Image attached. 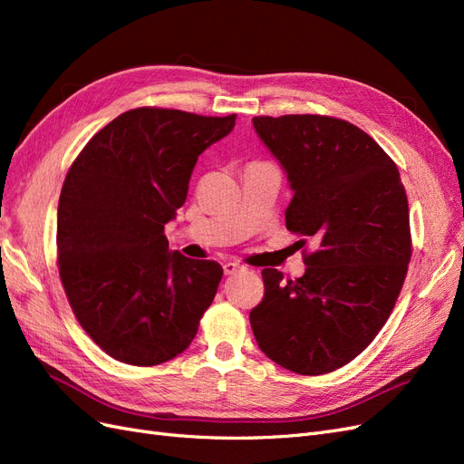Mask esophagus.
Instances as JSON below:
<instances>
[{
    "instance_id": "obj_1",
    "label": "esophagus",
    "mask_w": 464,
    "mask_h": 464,
    "mask_svg": "<svg viewBox=\"0 0 464 464\" xmlns=\"http://www.w3.org/2000/svg\"><path fill=\"white\" fill-rule=\"evenodd\" d=\"M222 269H224V275H236V273H242V271H246V266H244V265H240V263L228 261V263H224V265H222Z\"/></svg>"
}]
</instances>
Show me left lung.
Listing matches in <instances>:
<instances>
[{"label":"left lung","instance_id":"8db88e82","mask_svg":"<svg viewBox=\"0 0 464 464\" xmlns=\"http://www.w3.org/2000/svg\"><path fill=\"white\" fill-rule=\"evenodd\" d=\"M254 128L286 170V228L314 237L305 275L263 269L249 323L259 348L302 375L343 368L382 331L412 256L397 164L354 123L317 114L257 116ZM305 244V240H300Z\"/></svg>","mask_w":464,"mask_h":464}]
</instances>
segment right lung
Listing matches in <instances>:
<instances>
[{"mask_svg": "<svg viewBox=\"0 0 464 464\" xmlns=\"http://www.w3.org/2000/svg\"><path fill=\"white\" fill-rule=\"evenodd\" d=\"M236 114L143 106L98 131L65 176L58 269L69 305L108 356L159 366L191 344L222 266L168 251L164 224L186 203L199 154Z\"/></svg>", "mask_w": 464, "mask_h": 464, "instance_id": "obj_1", "label": "right lung"}]
</instances>
